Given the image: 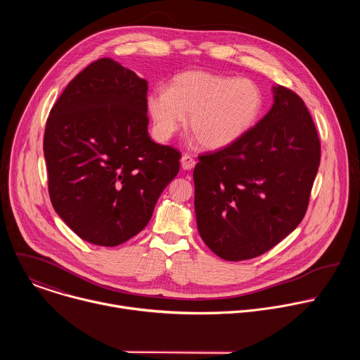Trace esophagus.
<instances>
[{
	"label": "esophagus",
	"instance_id": "esophagus-1",
	"mask_svg": "<svg viewBox=\"0 0 360 360\" xmlns=\"http://www.w3.org/2000/svg\"><path fill=\"white\" fill-rule=\"evenodd\" d=\"M181 165L185 171H191L195 167V160L191 155H184L181 158Z\"/></svg>",
	"mask_w": 360,
	"mask_h": 360
}]
</instances>
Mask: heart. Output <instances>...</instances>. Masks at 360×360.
<instances>
[{
    "instance_id": "heart-1",
    "label": "heart",
    "mask_w": 360,
    "mask_h": 360,
    "mask_svg": "<svg viewBox=\"0 0 360 360\" xmlns=\"http://www.w3.org/2000/svg\"><path fill=\"white\" fill-rule=\"evenodd\" d=\"M262 110L264 95L253 81L207 71L181 72L168 89L155 88L146 96V111L160 141L171 139L189 115L191 132L211 150L242 139L258 122Z\"/></svg>"
}]
</instances>
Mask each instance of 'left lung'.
<instances>
[{
  "instance_id": "1",
  "label": "left lung",
  "mask_w": 360,
  "mask_h": 360,
  "mask_svg": "<svg viewBox=\"0 0 360 360\" xmlns=\"http://www.w3.org/2000/svg\"><path fill=\"white\" fill-rule=\"evenodd\" d=\"M272 92L249 134L193 169L199 235L225 261L256 258L293 232L318 174L321 142L304 102L281 85Z\"/></svg>"
}]
</instances>
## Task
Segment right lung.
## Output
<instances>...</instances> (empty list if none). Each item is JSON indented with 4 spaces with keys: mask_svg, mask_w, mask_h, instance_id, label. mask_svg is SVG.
<instances>
[{
    "mask_svg": "<svg viewBox=\"0 0 360 360\" xmlns=\"http://www.w3.org/2000/svg\"><path fill=\"white\" fill-rule=\"evenodd\" d=\"M148 82L111 58L81 71L49 112L44 134L48 191L84 240L117 246L149 222L178 175L181 153L148 134Z\"/></svg>",
    "mask_w": 360,
    "mask_h": 360,
    "instance_id": "1",
    "label": "right lung"
}]
</instances>
